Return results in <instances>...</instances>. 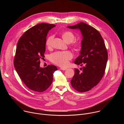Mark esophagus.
Returning a JSON list of instances; mask_svg holds the SVG:
<instances>
[{"label":"esophagus","mask_w":124,"mask_h":124,"mask_svg":"<svg viewBox=\"0 0 124 124\" xmlns=\"http://www.w3.org/2000/svg\"><path fill=\"white\" fill-rule=\"evenodd\" d=\"M60 69L61 70H67V68H61Z\"/></svg>","instance_id":"1"}]
</instances>
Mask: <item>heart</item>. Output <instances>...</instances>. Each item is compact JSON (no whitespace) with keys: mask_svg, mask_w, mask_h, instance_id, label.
<instances>
[{"mask_svg":"<svg viewBox=\"0 0 124 124\" xmlns=\"http://www.w3.org/2000/svg\"><path fill=\"white\" fill-rule=\"evenodd\" d=\"M54 36L51 35L47 37L46 40V46L49 48L51 46ZM62 38L67 43H70V46L75 49L80 47L81 42L79 41L75 40V36L73 33L70 31H65L62 34ZM72 54L70 51H58L52 54L50 56V60L54 63L59 66L65 67L69 64V61L72 58Z\"/></svg>","mask_w":124,"mask_h":124,"instance_id":"1","label":"heart"}]
</instances>
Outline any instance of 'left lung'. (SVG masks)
I'll return each mask as SVG.
<instances>
[{
	"mask_svg": "<svg viewBox=\"0 0 124 124\" xmlns=\"http://www.w3.org/2000/svg\"><path fill=\"white\" fill-rule=\"evenodd\" d=\"M68 27L79 30L82 36L80 55L74 62L83 66L80 69L82 72L75 69L70 83L78 91L86 92L97 85L104 74L108 59L107 50L101 34L94 27L84 23Z\"/></svg>",
	"mask_w": 124,
	"mask_h": 124,
	"instance_id": "left-lung-1",
	"label": "left lung"
}]
</instances>
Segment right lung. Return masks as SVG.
I'll use <instances>...</instances> for the list:
<instances>
[{
    "label": "right lung",
    "mask_w": 124,
    "mask_h": 124,
    "mask_svg": "<svg viewBox=\"0 0 124 124\" xmlns=\"http://www.w3.org/2000/svg\"><path fill=\"white\" fill-rule=\"evenodd\" d=\"M41 23L27 30L17 44L14 64L19 77L30 89L38 92L46 90L51 84L57 67L40 66V59L45 57L46 36L55 26Z\"/></svg>",
    "instance_id": "add662e5"
}]
</instances>
